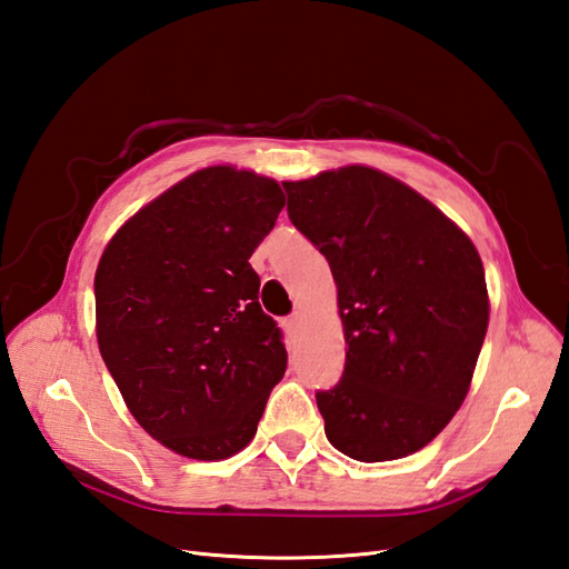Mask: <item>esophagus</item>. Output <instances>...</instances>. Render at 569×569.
<instances>
[{
  "mask_svg": "<svg viewBox=\"0 0 569 569\" xmlns=\"http://www.w3.org/2000/svg\"><path fill=\"white\" fill-rule=\"evenodd\" d=\"M299 325H301V316H299V311H295V313H291V316L284 320V327H287L289 332H295Z\"/></svg>",
  "mask_w": 569,
  "mask_h": 569,
  "instance_id": "esophagus-1",
  "label": "esophagus"
}]
</instances>
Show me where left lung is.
Listing matches in <instances>:
<instances>
[{
	"instance_id": "1",
	"label": "left lung",
	"mask_w": 569,
	"mask_h": 569,
	"mask_svg": "<svg viewBox=\"0 0 569 569\" xmlns=\"http://www.w3.org/2000/svg\"><path fill=\"white\" fill-rule=\"evenodd\" d=\"M295 228L330 263L347 339L316 391L325 435L360 462L420 451L468 396L489 325L481 258L456 222L380 170L282 182Z\"/></svg>"
}]
</instances>
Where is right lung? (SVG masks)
<instances>
[{
  "mask_svg": "<svg viewBox=\"0 0 569 569\" xmlns=\"http://www.w3.org/2000/svg\"><path fill=\"white\" fill-rule=\"evenodd\" d=\"M282 206L270 178L203 168L137 211L101 253V358L134 420L180 456L242 451L287 370L249 263Z\"/></svg>",
  "mask_w": 569,
  "mask_h": 569,
  "instance_id": "right-lung-1",
  "label": "right lung"
}]
</instances>
